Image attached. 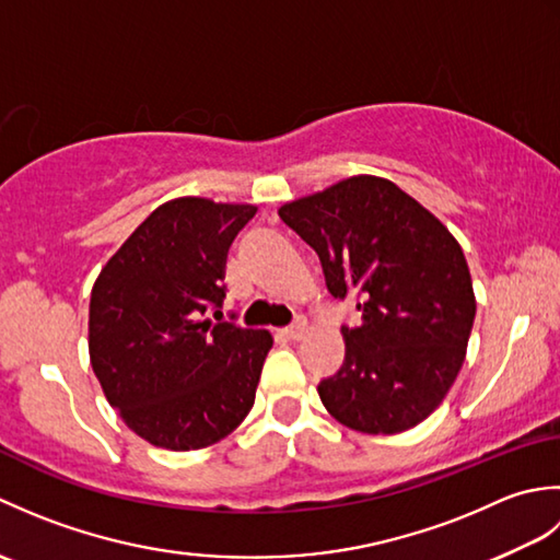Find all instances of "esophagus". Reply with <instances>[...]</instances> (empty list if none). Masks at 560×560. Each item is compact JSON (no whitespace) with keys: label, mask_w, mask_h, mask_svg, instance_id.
I'll list each match as a JSON object with an SVG mask.
<instances>
[{"label":"esophagus","mask_w":560,"mask_h":560,"mask_svg":"<svg viewBox=\"0 0 560 560\" xmlns=\"http://www.w3.org/2000/svg\"><path fill=\"white\" fill-rule=\"evenodd\" d=\"M281 335L287 337V339H291V341L303 339V335H305V319H299V323H293L291 327H283Z\"/></svg>","instance_id":"34e87169"}]
</instances>
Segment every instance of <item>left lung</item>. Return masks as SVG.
I'll return each instance as SVG.
<instances>
[{
    "label": "left lung",
    "instance_id": "8db88e82",
    "mask_svg": "<svg viewBox=\"0 0 560 560\" xmlns=\"http://www.w3.org/2000/svg\"><path fill=\"white\" fill-rule=\"evenodd\" d=\"M279 217L317 253L329 293L361 299V325L341 327V368L317 385L325 409L373 435L419 425L455 383L477 315L459 243L375 175L289 201Z\"/></svg>",
    "mask_w": 560,
    "mask_h": 560
}]
</instances>
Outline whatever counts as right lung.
Segmentation results:
<instances>
[{"label": "right lung", "mask_w": 560, "mask_h": 560, "mask_svg": "<svg viewBox=\"0 0 560 560\" xmlns=\"http://www.w3.org/2000/svg\"><path fill=\"white\" fill-rule=\"evenodd\" d=\"M255 211L205 197L165 201L93 283V373L110 407L151 445H213L253 409L273 339L223 323L221 305L225 255Z\"/></svg>", "instance_id": "right-lung-1"}]
</instances>
